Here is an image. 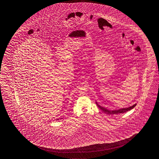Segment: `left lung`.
<instances>
[{"label":"left lung","instance_id":"1","mask_svg":"<svg viewBox=\"0 0 159 159\" xmlns=\"http://www.w3.org/2000/svg\"><path fill=\"white\" fill-rule=\"evenodd\" d=\"M96 104H97V106H98L99 108L101 109L103 111L105 112L107 114H118L124 113V112H125L129 111L131 110L132 108H134L135 106H136V103H135V105H133L132 106L129 107H127V108H120V109H118V110H108L107 108H105V107H102L101 106L98 105L97 102H96Z\"/></svg>","mask_w":159,"mask_h":159}]
</instances>
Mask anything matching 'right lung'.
<instances>
[{
    "label": "right lung",
    "instance_id": "add662e5",
    "mask_svg": "<svg viewBox=\"0 0 159 159\" xmlns=\"http://www.w3.org/2000/svg\"><path fill=\"white\" fill-rule=\"evenodd\" d=\"M57 120H58V119Z\"/></svg>",
    "mask_w": 159,
    "mask_h": 159
}]
</instances>
